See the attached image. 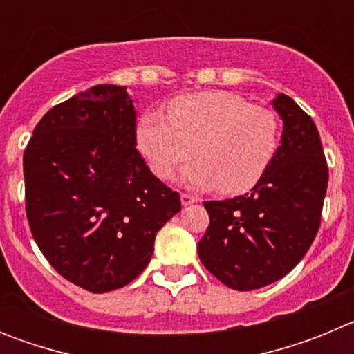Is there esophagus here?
<instances>
[{"label":"esophagus","instance_id":"esophagus-1","mask_svg":"<svg viewBox=\"0 0 354 354\" xmlns=\"http://www.w3.org/2000/svg\"><path fill=\"white\" fill-rule=\"evenodd\" d=\"M196 196L192 195V193H180V202H183V205H192L196 202Z\"/></svg>","mask_w":354,"mask_h":354}]
</instances>
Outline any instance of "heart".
I'll return each mask as SVG.
<instances>
[{
	"instance_id": "heart-1",
	"label": "heart",
	"mask_w": 354,
	"mask_h": 354,
	"mask_svg": "<svg viewBox=\"0 0 354 354\" xmlns=\"http://www.w3.org/2000/svg\"><path fill=\"white\" fill-rule=\"evenodd\" d=\"M168 113L147 111L136 126V147L161 180L170 179L195 150L198 159L184 170V183L243 193L261 180L280 147L278 115L234 92L175 97Z\"/></svg>"
}]
</instances>
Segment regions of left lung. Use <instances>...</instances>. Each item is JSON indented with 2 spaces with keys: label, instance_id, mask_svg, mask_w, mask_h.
I'll use <instances>...</instances> for the list:
<instances>
[{
  "label": "left lung",
  "instance_id": "obj_1",
  "mask_svg": "<svg viewBox=\"0 0 354 354\" xmlns=\"http://www.w3.org/2000/svg\"><path fill=\"white\" fill-rule=\"evenodd\" d=\"M282 145L253 189L204 202L209 227L198 241L205 270L236 290L277 282L310 248L321 225L328 165L314 120L286 93L273 101Z\"/></svg>",
  "mask_w": 354,
  "mask_h": 354
}]
</instances>
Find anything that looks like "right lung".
<instances>
[{
    "instance_id": "add662e5",
    "label": "right lung",
    "mask_w": 354,
    "mask_h": 354,
    "mask_svg": "<svg viewBox=\"0 0 354 354\" xmlns=\"http://www.w3.org/2000/svg\"><path fill=\"white\" fill-rule=\"evenodd\" d=\"M31 236L65 280L90 292L133 282L159 228L180 211L179 193L136 149L126 86L97 84L40 118L24 150Z\"/></svg>"
}]
</instances>
